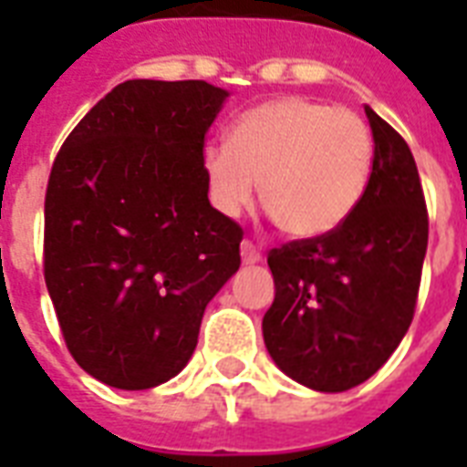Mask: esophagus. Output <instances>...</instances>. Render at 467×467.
<instances>
[{
	"label": "esophagus",
	"mask_w": 467,
	"mask_h": 467,
	"mask_svg": "<svg viewBox=\"0 0 467 467\" xmlns=\"http://www.w3.org/2000/svg\"><path fill=\"white\" fill-rule=\"evenodd\" d=\"M240 252H242V262H244V264H259V262H262V252H259V247H256L252 240L242 242Z\"/></svg>",
	"instance_id": "34e87169"
}]
</instances>
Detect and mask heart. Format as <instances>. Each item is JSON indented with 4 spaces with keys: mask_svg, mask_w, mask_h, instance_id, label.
Returning <instances> with one entry per match:
<instances>
[{
    "mask_svg": "<svg viewBox=\"0 0 467 467\" xmlns=\"http://www.w3.org/2000/svg\"><path fill=\"white\" fill-rule=\"evenodd\" d=\"M373 135L348 109L303 97H284L249 109L230 142L203 152L215 208L237 215L254 201L291 237H322L361 203L373 174Z\"/></svg>",
    "mask_w": 467,
    "mask_h": 467,
    "instance_id": "1",
    "label": "heart"
}]
</instances>
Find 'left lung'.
<instances>
[{
  "label": "left lung",
  "instance_id": "left-lung-1",
  "mask_svg": "<svg viewBox=\"0 0 467 467\" xmlns=\"http://www.w3.org/2000/svg\"><path fill=\"white\" fill-rule=\"evenodd\" d=\"M373 174L337 230L269 252L276 296L264 344L285 376L319 392L368 380L412 325L429 213L402 135L366 106Z\"/></svg>",
  "mask_w": 467,
  "mask_h": 467
}]
</instances>
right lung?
I'll use <instances>...</instances> for the list:
<instances>
[{"instance_id": "obj_1", "label": "right lung", "mask_w": 467, "mask_h": 467, "mask_svg": "<svg viewBox=\"0 0 467 467\" xmlns=\"http://www.w3.org/2000/svg\"><path fill=\"white\" fill-rule=\"evenodd\" d=\"M227 91L128 79L62 142L43 274L69 354L120 390L189 363L205 306L240 269L242 227L208 201L205 133Z\"/></svg>"}]
</instances>
